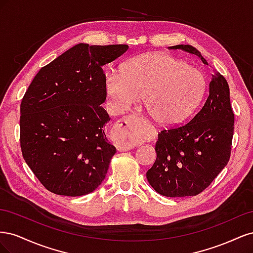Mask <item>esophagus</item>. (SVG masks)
Masks as SVG:
<instances>
[{
	"label": "esophagus",
	"instance_id": "34e87169",
	"mask_svg": "<svg viewBox=\"0 0 253 253\" xmlns=\"http://www.w3.org/2000/svg\"><path fill=\"white\" fill-rule=\"evenodd\" d=\"M122 126V124L118 126L117 129H119ZM135 147L133 143H127V142H116V148L118 151H128Z\"/></svg>",
	"mask_w": 253,
	"mask_h": 253
}]
</instances>
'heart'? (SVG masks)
<instances>
[{"label":"heart","instance_id":"heart-1","mask_svg":"<svg viewBox=\"0 0 253 253\" xmlns=\"http://www.w3.org/2000/svg\"><path fill=\"white\" fill-rule=\"evenodd\" d=\"M207 79L198 68L165 53H147L129 59L121 75H106L105 90L116 113L131 110L144 97L150 116L163 126L178 125L190 118L202 103ZM121 142L137 141L128 131Z\"/></svg>","mask_w":253,"mask_h":253}]
</instances>
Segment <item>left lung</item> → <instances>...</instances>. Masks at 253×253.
<instances>
[{"label":"left lung","mask_w":253,"mask_h":253,"mask_svg":"<svg viewBox=\"0 0 253 253\" xmlns=\"http://www.w3.org/2000/svg\"><path fill=\"white\" fill-rule=\"evenodd\" d=\"M200 57L191 45H175ZM234 113L230 104L228 82L223 75H212L209 95L202 109L189 122L163 128L155 144L156 160L147 172L150 185L168 197L200 194L227 166L231 155Z\"/></svg>","instance_id":"obj_1"}]
</instances>
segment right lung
Here are the masks:
<instances>
[{"mask_svg": "<svg viewBox=\"0 0 253 253\" xmlns=\"http://www.w3.org/2000/svg\"><path fill=\"white\" fill-rule=\"evenodd\" d=\"M126 44H77L43 66L21 102L23 158L51 193L88 194L105 178L116 148L104 133L109 114L102 67Z\"/></svg>", "mask_w": 253, "mask_h": 253, "instance_id": "obj_1", "label": "right lung"}]
</instances>
